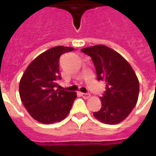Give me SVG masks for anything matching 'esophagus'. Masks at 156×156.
<instances>
[{"mask_svg": "<svg viewBox=\"0 0 156 156\" xmlns=\"http://www.w3.org/2000/svg\"><path fill=\"white\" fill-rule=\"evenodd\" d=\"M81 95H82L84 99H89V98L90 97V94H87V93H81Z\"/></svg>", "mask_w": 156, "mask_h": 156, "instance_id": "esophagus-1", "label": "esophagus"}]
</instances>
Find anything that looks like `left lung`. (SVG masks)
I'll return each instance as SVG.
<instances>
[{
	"instance_id": "left-lung-1",
	"label": "left lung",
	"mask_w": 156,
	"mask_h": 156,
	"mask_svg": "<svg viewBox=\"0 0 156 156\" xmlns=\"http://www.w3.org/2000/svg\"><path fill=\"white\" fill-rule=\"evenodd\" d=\"M81 51L91 57L97 79L106 84V91L100 98L102 107L93 115L103 123H120L138 102L139 82L135 72L121 54L105 45L84 48Z\"/></svg>"
}]
</instances>
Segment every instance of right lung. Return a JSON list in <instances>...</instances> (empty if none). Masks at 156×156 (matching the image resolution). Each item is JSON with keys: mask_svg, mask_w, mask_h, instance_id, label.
<instances>
[{"mask_svg": "<svg viewBox=\"0 0 156 156\" xmlns=\"http://www.w3.org/2000/svg\"><path fill=\"white\" fill-rule=\"evenodd\" d=\"M71 47L56 46L35 58L26 69L19 83V95L30 116L43 124L60 122L70 111L77 94L56 89L59 74V59L73 51Z\"/></svg>", "mask_w": 156, "mask_h": 156, "instance_id": "add662e5", "label": "right lung"}]
</instances>
